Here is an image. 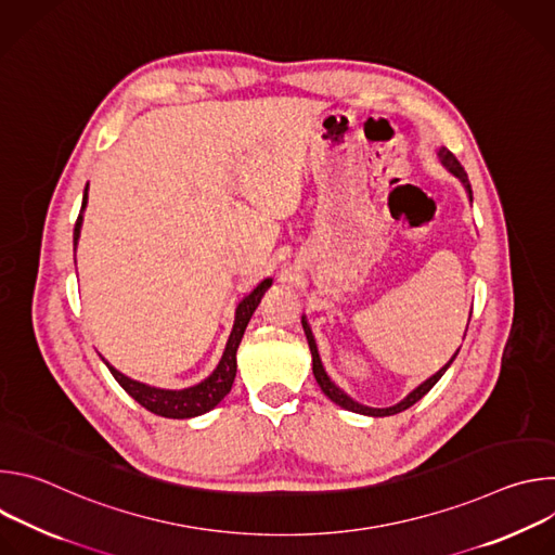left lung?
<instances>
[{"instance_id": "obj_1", "label": "left lung", "mask_w": 555, "mask_h": 555, "mask_svg": "<svg viewBox=\"0 0 555 555\" xmlns=\"http://www.w3.org/2000/svg\"><path fill=\"white\" fill-rule=\"evenodd\" d=\"M437 155H439L441 165H443L454 178L461 180V184L465 186L467 197H469V202H472V186H469V182H467V173H465V169L461 167V163L454 157V153L448 151L446 146H441V149L437 151ZM300 323H302V330H305V336H307V345H309V351H311V371H313V377H315V382H319L321 390L327 395V398H330L334 404H338L340 409L351 411V413H358V415H369V417H390V415H398V413L411 409L413 404H417V402L424 398V395L441 379V375L448 371V366L454 362V358H456V353H459V349H461V347H459V349L454 351V356H452L435 375H430V377L424 379L420 386H415L402 402L392 404V406H386V409H373V406H364V404L356 402L353 398H349V395L327 375V371H325V366H323V360H321V353H319V347H315L311 327H309L305 315H300ZM467 323H469V319H467ZM463 338H465V334H463Z\"/></svg>"}]
</instances>
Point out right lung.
Listing matches in <instances>:
<instances>
[{
    "mask_svg": "<svg viewBox=\"0 0 555 555\" xmlns=\"http://www.w3.org/2000/svg\"><path fill=\"white\" fill-rule=\"evenodd\" d=\"M88 206V189L83 195V204H81V212H78L76 225H74V253L78 246V236H81V225H83V212ZM272 285V279H263L248 296H244L234 309V325L230 332V338L225 343L223 356L219 360V364L215 366V371L186 388H160V386H151L138 379L127 377L125 373H120L118 369H114L103 356V362L107 364V369L112 371L114 379L131 395V398L144 406L146 411H151L153 415H160L167 420H191L197 415H204L208 411H212L225 395L232 388L234 375H236V349H240V343L244 338V332L253 319L255 309L259 307L263 294L268 292V287Z\"/></svg>",
    "mask_w": 555,
    "mask_h": 555,
    "instance_id": "1",
    "label": "right lung"
}]
</instances>
